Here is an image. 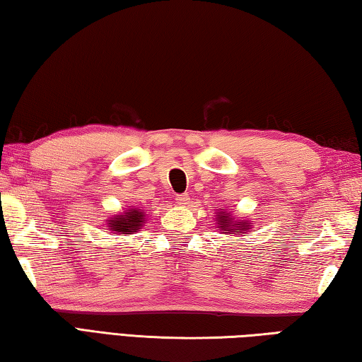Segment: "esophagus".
<instances>
[{"label":"esophagus","mask_w":362,"mask_h":362,"mask_svg":"<svg viewBox=\"0 0 362 362\" xmlns=\"http://www.w3.org/2000/svg\"><path fill=\"white\" fill-rule=\"evenodd\" d=\"M175 200H176V204H180V205H187L189 194H177L176 197H175Z\"/></svg>","instance_id":"34e87169"}]
</instances>
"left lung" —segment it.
I'll list each match as a JSON object with an SVG mask.
<instances>
[{"label": "left lung", "instance_id": "1", "mask_svg": "<svg viewBox=\"0 0 362 362\" xmlns=\"http://www.w3.org/2000/svg\"><path fill=\"white\" fill-rule=\"evenodd\" d=\"M223 211H219V218H218V229L223 230V233L229 235L230 232L235 233V235H242L246 230L251 229V223L250 221H237L232 218L230 213H226L224 208H221Z\"/></svg>", "mask_w": 362, "mask_h": 362}]
</instances>
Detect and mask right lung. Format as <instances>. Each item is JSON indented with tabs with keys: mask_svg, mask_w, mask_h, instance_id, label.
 <instances>
[{
	"mask_svg": "<svg viewBox=\"0 0 362 362\" xmlns=\"http://www.w3.org/2000/svg\"><path fill=\"white\" fill-rule=\"evenodd\" d=\"M143 223H144V213L132 208L129 211L111 218L107 221V227L116 233H125V235H130V233L141 229Z\"/></svg>",
	"mask_w": 362,
	"mask_h": 362,
	"instance_id": "obj_1",
	"label": "right lung"
}]
</instances>
